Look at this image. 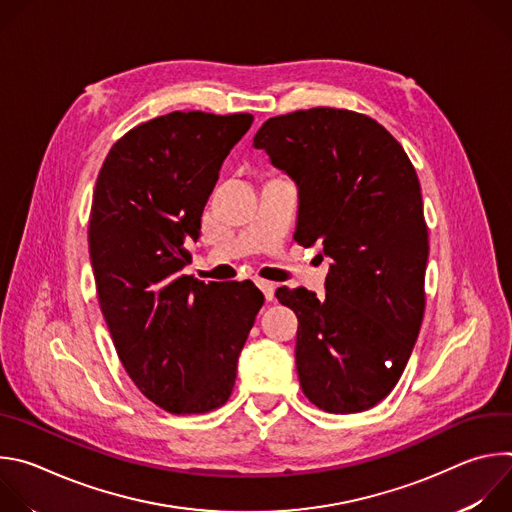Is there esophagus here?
<instances>
[{"instance_id": "esophagus-1", "label": "esophagus", "mask_w": 512, "mask_h": 512, "mask_svg": "<svg viewBox=\"0 0 512 512\" xmlns=\"http://www.w3.org/2000/svg\"><path fill=\"white\" fill-rule=\"evenodd\" d=\"M257 285H259V289L263 291L265 300H267V302H271V300H273V296H275V285H273L271 281H265V279H257Z\"/></svg>"}]
</instances>
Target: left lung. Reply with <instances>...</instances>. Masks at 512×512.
<instances>
[{
    "label": "left lung",
    "instance_id": "left-lung-1",
    "mask_svg": "<svg viewBox=\"0 0 512 512\" xmlns=\"http://www.w3.org/2000/svg\"><path fill=\"white\" fill-rule=\"evenodd\" d=\"M298 184L294 239L330 257L326 296L279 287L296 312L304 395L328 413H358L401 379L425 312L429 255L421 188L401 143L375 119L314 107L267 119L253 137Z\"/></svg>",
    "mask_w": 512,
    "mask_h": 512
}]
</instances>
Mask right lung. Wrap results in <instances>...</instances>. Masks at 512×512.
Instances as JSON below:
<instances>
[{"mask_svg": "<svg viewBox=\"0 0 512 512\" xmlns=\"http://www.w3.org/2000/svg\"><path fill=\"white\" fill-rule=\"evenodd\" d=\"M251 113L174 111L129 129L99 172L89 253L123 369L158 407L208 413L229 401L263 306L251 281L204 283L182 269L204 204Z\"/></svg>", "mask_w": 512, "mask_h": 512, "instance_id": "right-lung-1", "label": "right lung"}]
</instances>
